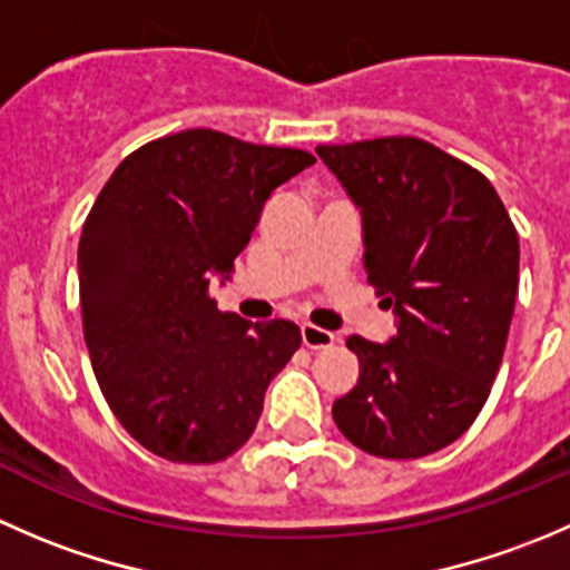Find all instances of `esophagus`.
<instances>
[{
	"mask_svg": "<svg viewBox=\"0 0 570 570\" xmlns=\"http://www.w3.org/2000/svg\"><path fill=\"white\" fill-rule=\"evenodd\" d=\"M301 336H303V344H306L308 350H325V347H333V344H336V336H333L331 331L312 325V322H303Z\"/></svg>",
	"mask_w": 570,
	"mask_h": 570,
	"instance_id": "1",
	"label": "esophagus"
}]
</instances>
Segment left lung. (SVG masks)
Wrapping results in <instances>:
<instances>
[{"mask_svg":"<svg viewBox=\"0 0 570 570\" xmlns=\"http://www.w3.org/2000/svg\"><path fill=\"white\" fill-rule=\"evenodd\" d=\"M361 209L366 281L389 342L350 336L358 383L333 402L344 439L377 458H424L461 439L491 394L519 292V234L480 170L419 137L317 146Z\"/></svg>","mask_w":570,"mask_h":570,"instance_id":"left-lung-1","label":"left lung"}]
</instances>
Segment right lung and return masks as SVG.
<instances>
[{
	"label": "right lung",
	"instance_id": "1",
	"mask_svg": "<svg viewBox=\"0 0 570 570\" xmlns=\"http://www.w3.org/2000/svg\"><path fill=\"white\" fill-rule=\"evenodd\" d=\"M301 148L212 129L146 142L96 198L79 239V301L96 381L126 433L174 463L234 455L301 347L289 320L217 312L269 195L312 168Z\"/></svg>",
	"mask_w": 570,
	"mask_h": 570
}]
</instances>
